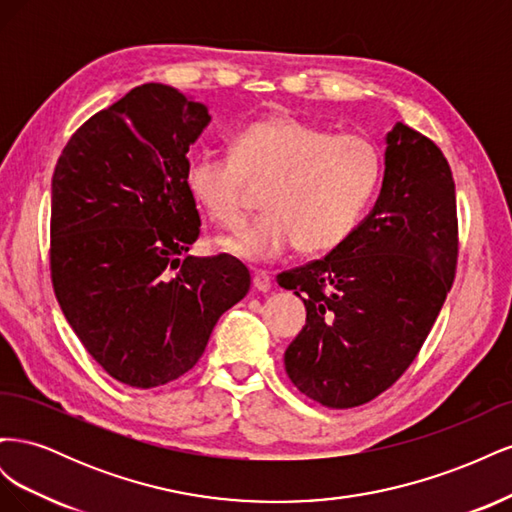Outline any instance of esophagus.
<instances>
[{"label": "esophagus", "instance_id": "esophagus-1", "mask_svg": "<svg viewBox=\"0 0 512 512\" xmlns=\"http://www.w3.org/2000/svg\"><path fill=\"white\" fill-rule=\"evenodd\" d=\"M271 286H273L271 273H267V271H256V273H254V288H256V290L269 292Z\"/></svg>", "mask_w": 512, "mask_h": 512}]
</instances>
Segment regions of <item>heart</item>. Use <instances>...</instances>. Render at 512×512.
I'll return each mask as SVG.
<instances>
[{
    "instance_id": "b5f03b06",
    "label": "heart",
    "mask_w": 512,
    "mask_h": 512,
    "mask_svg": "<svg viewBox=\"0 0 512 512\" xmlns=\"http://www.w3.org/2000/svg\"><path fill=\"white\" fill-rule=\"evenodd\" d=\"M382 177V153L363 134H333L292 115L245 126L235 153L198 151L188 185L213 222L239 228L250 185H267L269 213L222 241L239 258L262 262L294 245L305 254L329 252L359 224Z\"/></svg>"
}]
</instances>
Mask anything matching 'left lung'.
Returning a JSON list of instances; mask_svg holds the SVG:
<instances>
[{
	"mask_svg": "<svg viewBox=\"0 0 512 512\" xmlns=\"http://www.w3.org/2000/svg\"><path fill=\"white\" fill-rule=\"evenodd\" d=\"M386 145L374 211L324 258L277 275L307 309L284 354L286 374L333 410L363 406L406 374L455 282L451 166L431 138L404 123Z\"/></svg>",
	"mask_w": 512,
	"mask_h": 512,
	"instance_id": "obj_1",
	"label": "left lung"
}]
</instances>
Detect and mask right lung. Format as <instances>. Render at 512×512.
Returning a JSON list of instances; mask_svg holds the SVG:
<instances>
[{
	"label": "right lung",
	"mask_w": 512,
	"mask_h": 512,
	"mask_svg": "<svg viewBox=\"0 0 512 512\" xmlns=\"http://www.w3.org/2000/svg\"><path fill=\"white\" fill-rule=\"evenodd\" d=\"M207 106L145 83L89 117L61 151L51 196V282L76 337L134 389L181 378L250 290L230 254L198 258L188 151Z\"/></svg>",
	"instance_id": "right-lung-1"
}]
</instances>
